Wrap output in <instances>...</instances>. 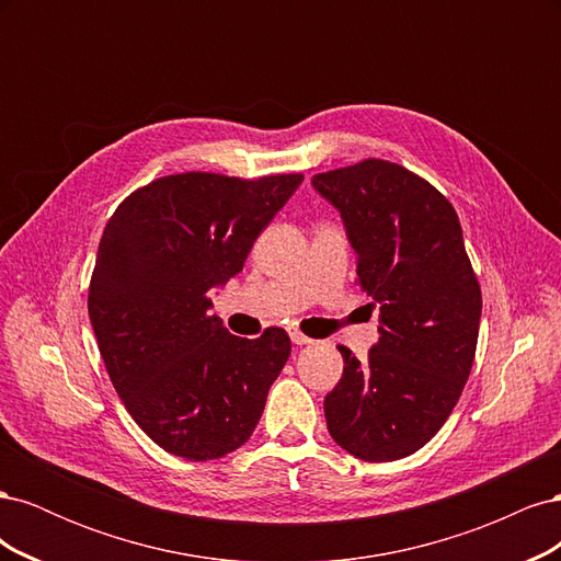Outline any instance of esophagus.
I'll use <instances>...</instances> for the list:
<instances>
[{
  "mask_svg": "<svg viewBox=\"0 0 561 561\" xmlns=\"http://www.w3.org/2000/svg\"><path fill=\"white\" fill-rule=\"evenodd\" d=\"M290 339H293V344H297V346H304V344H311V339L304 334V332H299L297 328H293L290 330Z\"/></svg>",
  "mask_w": 561,
  "mask_h": 561,
  "instance_id": "1",
  "label": "esophagus"
}]
</instances>
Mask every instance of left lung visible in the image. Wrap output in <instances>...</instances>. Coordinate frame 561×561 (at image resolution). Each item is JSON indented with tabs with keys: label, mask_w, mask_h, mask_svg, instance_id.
Returning <instances> with one entry per match:
<instances>
[{
	"label": "left lung",
	"mask_w": 561,
	"mask_h": 561,
	"mask_svg": "<svg viewBox=\"0 0 561 561\" xmlns=\"http://www.w3.org/2000/svg\"><path fill=\"white\" fill-rule=\"evenodd\" d=\"M311 184L344 219L381 334L363 365L339 346L344 375L325 398L328 431L363 461H398L443 428L474 360L482 293L461 222L431 182L390 161L365 159Z\"/></svg>",
	"instance_id": "1"
}]
</instances>
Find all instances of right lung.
Instances as JSON below:
<instances>
[{
    "mask_svg": "<svg viewBox=\"0 0 561 561\" xmlns=\"http://www.w3.org/2000/svg\"><path fill=\"white\" fill-rule=\"evenodd\" d=\"M301 180L168 175L110 217L89 287L91 325L118 398L165 451L210 461L257 426L290 336L280 328L229 334L210 316V290L243 271Z\"/></svg>",
    "mask_w": 561,
    "mask_h": 561,
    "instance_id": "1",
    "label": "right lung"
}]
</instances>
